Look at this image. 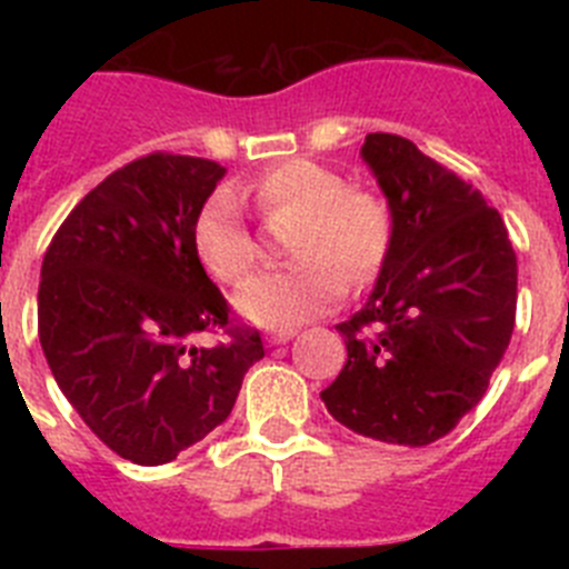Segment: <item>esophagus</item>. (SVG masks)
<instances>
[{"instance_id": "obj_1", "label": "esophagus", "mask_w": 569, "mask_h": 569, "mask_svg": "<svg viewBox=\"0 0 569 569\" xmlns=\"http://www.w3.org/2000/svg\"><path fill=\"white\" fill-rule=\"evenodd\" d=\"M293 339V330H281V333L268 336V345H288Z\"/></svg>"}]
</instances>
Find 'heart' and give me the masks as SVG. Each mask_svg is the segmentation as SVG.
<instances>
[{
    "instance_id": "obj_1",
    "label": "heart",
    "mask_w": 569,
    "mask_h": 569,
    "mask_svg": "<svg viewBox=\"0 0 569 569\" xmlns=\"http://www.w3.org/2000/svg\"><path fill=\"white\" fill-rule=\"evenodd\" d=\"M268 219H296L288 253L299 259L284 270L248 279L236 293L241 316L270 330H290L333 308L350 281H367L390 248V210L370 190L347 188L328 164L293 159L261 173L250 184ZM193 250L222 281H239L256 264V239L230 188L208 196L193 219Z\"/></svg>"
}]
</instances>
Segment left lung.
I'll return each mask as SVG.
<instances>
[{
  "label": "left lung",
  "instance_id": "left-lung-1",
  "mask_svg": "<svg viewBox=\"0 0 569 569\" xmlns=\"http://www.w3.org/2000/svg\"><path fill=\"white\" fill-rule=\"evenodd\" d=\"M393 219L365 308L336 325L347 365L325 407L353 433L387 445L441 439L487 393L516 325V250L499 210L410 139L367 133Z\"/></svg>",
  "mask_w": 569,
  "mask_h": 569
}]
</instances>
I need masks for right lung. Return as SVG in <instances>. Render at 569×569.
Returning <instances> with one entry per match:
<instances>
[{
  "label": "right lung",
  "instance_id": "right-lung-1",
  "mask_svg": "<svg viewBox=\"0 0 569 569\" xmlns=\"http://www.w3.org/2000/svg\"><path fill=\"white\" fill-rule=\"evenodd\" d=\"M224 168L150 153L113 170L57 230L39 281V341L64 399L133 465H164L236 405L259 330L230 308L193 250V219ZM204 329L228 346L193 348Z\"/></svg>",
  "mask_w": 569,
  "mask_h": 569
}]
</instances>
